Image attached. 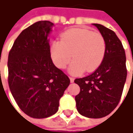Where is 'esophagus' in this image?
I'll use <instances>...</instances> for the list:
<instances>
[{
    "instance_id": "obj_1",
    "label": "esophagus",
    "mask_w": 133,
    "mask_h": 133,
    "mask_svg": "<svg viewBox=\"0 0 133 133\" xmlns=\"http://www.w3.org/2000/svg\"><path fill=\"white\" fill-rule=\"evenodd\" d=\"M69 80H70V82L71 83H73L74 82V78H72V77H69Z\"/></svg>"
}]
</instances>
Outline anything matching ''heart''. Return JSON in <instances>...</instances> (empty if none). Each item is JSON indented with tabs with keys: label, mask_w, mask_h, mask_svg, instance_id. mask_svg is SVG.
Instances as JSON below:
<instances>
[{
	"label": "heart",
	"mask_w": 133,
	"mask_h": 133,
	"mask_svg": "<svg viewBox=\"0 0 133 133\" xmlns=\"http://www.w3.org/2000/svg\"><path fill=\"white\" fill-rule=\"evenodd\" d=\"M104 38L87 28H72L61 35V41H55L50 46V55L55 65L64 69L72 58L69 73L81 74L84 70L90 72L101 64L106 53Z\"/></svg>",
	"instance_id": "obj_1"
}]
</instances>
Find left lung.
Masks as SVG:
<instances>
[{"mask_svg":"<svg viewBox=\"0 0 133 133\" xmlns=\"http://www.w3.org/2000/svg\"><path fill=\"white\" fill-rule=\"evenodd\" d=\"M92 25L99 30L106 41L104 58L93 73L75 80L80 87L75 96L80 114L90 118L109 115L120 101L127 79L125 51L116 34L98 23Z\"/></svg>","mask_w":133,"mask_h":133,"instance_id":"left-lung-1","label":"left lung"}]
</instances>
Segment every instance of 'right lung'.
Masks as SVG:
<instances>
[{
  "label": "right lung",
  "mask_w": 133,
  "mask_h": 133,
  "mask_svg": "<svg viewBox=\"0 0 133 133\" xmlns=\"http://www.w3.org/2000/svg\"><path fill=\"white\" fill-rule=\"evenodd\" d=\"M53 26L50 21H41L25 29L8 57L11 93L21 110L35 118L55 114L70 83L51 59L48 36Z\"/></svg>",
  "instance_id": "right-lung-1"
}]
</instances>
